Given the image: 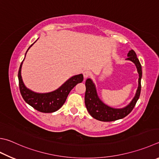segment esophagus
I'll return each mask as SVG.
<instances>
[{"mask_svg": "<svg viewBox=\"0 0 159 159\" xmlns=\"http://www.w3.org/2000/svg\"><path fill=\"white\" fill-rule=\"evenodd\" d=\"M90 75H91V74L89 71H85L83 72V77H84L85 79L89 78V76H90Z\"/></svg>", "mask_w": 159, "mask_h": 159, "instance_id": "34e87169", "label": "esophagus"}]
</instances>
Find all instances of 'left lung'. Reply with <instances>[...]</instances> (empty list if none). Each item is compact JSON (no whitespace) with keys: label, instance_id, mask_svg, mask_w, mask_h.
Returning a JSON list of instances; mask_svg holds the SVG:
<instances>
[{"label":"left lung","instance_id":"8db88e82","mask_svg":"<svg viewBox=\"0 0 159 159\" xmlns=\"http://www.w3.org/2000/svg\"><path fill=\"white\" fill-rule=\"evenodd\" d=\"M126 60L134 63L139 75L138 87L133 99L127 106L121 108H112L106 105L98 96L96 86L91 79H88L85 81V103L89 115L97 120L102 122H111L125 117L134 109L137 101L139 99L141 90V79H142V67L138 59L136 53L134 50L129 51Z\"/></svg>","mask_w":159,"mask_h":159}]
</instances>
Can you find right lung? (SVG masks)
<instances>
[{
  "instance_id": "right-lung-1",
  "label": "right lung",
  "mask_w": 159,
  "mask_h": 159,
  "mask_svg": "<svg viewBox=\"0 0 159 159\" xmlns=\"http://www.w3.org/2000/svg\"><path fill=\"white\" fill-rule=\"evenodd\" d=\"M37 40L35 42H37ZM35 42L34 43H35ZM34 43L30 45L28 49L34 44ZM28 49L27 50L26 53ZM26 53H25V55H26ZM24 60L20 65L18 73L20 92H21V96L25 102L39 112H53L57 111L64 104L68 94H70L71 89L78 83H81L83 80V76L82 74L75 75V76L70 78L67 81H65L56 90L50 92H46V93L35 92L28 89L23 81L21 77V67Z\"/></svg>"
}]
</instances>
